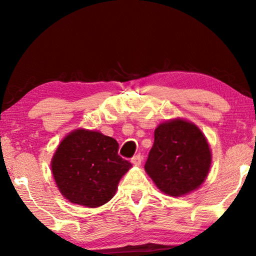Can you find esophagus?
Segmentation results:
<instances>
[{"label":"esophagus","mask_w":256,"mask_h":256,"mask_svg":"<svg viewBox=\"0 0 256 256\" xmlns=\"http://www.w3.org/2000/svg\"><path fill=\"white\" fill-rule=\"evenodd\" d=\"M142 162V156L140 154H138L134 156V157L131 159V162L134 164H140Z\"/></svg>","instance_id":"34e87169"}]
</instances>
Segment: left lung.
Returning a JSON list of instances; mask_svg holds the SVG:
<instances>
[{"label": "left lung", "mask_w": 256, "mask_h": 256, "mask_svg": "<svg viewBox=\"0 0 256 256\" xmlns=\"http://www.w3.org/2000/svg\"><path fill=\"white\" fill-rule=\"evenodd\" d=\"M210 164L209 144L194 124L175 120L154 130V142L144 168L164 193L180 196L198 188Z\"/></svg>", "instance_id": "1"}]
</instances>
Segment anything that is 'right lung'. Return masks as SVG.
<instances>
[{
    "instance_id": "right-lung-1",
    "label": "right lung",
    "mask_w": 256,
    "mask_h": 256,
    "mask_svg": "<svg viewBox=\"0 0 256 256\" xmlns=\"http://www.w3.org/2000/svg\"><path fill=\"white\" fill-rule=\"evenodd\" d=\"M131 162L118 156L115 138L76 130L60 142L52 160V172L68 201L88 208L105 204Z\"/></svg>"
}]
</instances>
